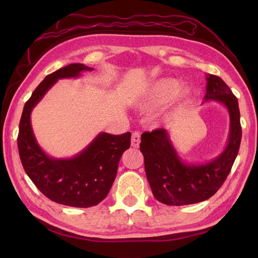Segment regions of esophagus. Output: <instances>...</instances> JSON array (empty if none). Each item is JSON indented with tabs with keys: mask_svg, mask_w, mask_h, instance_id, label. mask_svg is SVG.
Masks as SVG:
<instances>
[{
	"mask_svg": "<svg viewBox=\"0 0 258 258\" xmlns=\"http://www.w3.org/2000/svg\"><path fill=\"white\" fill-rule=\"evenodd\" d=\"M141 142V135L139 132H134L132 134V146L133 147H139Z\"/></svg>",
	"mask_w": 258,
	"mask_h": 258,
	"instance_id": "esophagus-1",
	"label": "esophagus"
}]
</instances>
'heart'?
<instances>
[{
    "instance_id": "heart-1",
    "label": "heart",
    "mask_w": 258,
    "mask_h": 258,
    "mask_svg": "<svg viewBox=\"0 0 258 258\" xmlns=\"http://www.w3.org/2000/svg\"><path fill=\"white\" fill-rule=\"evenodd\" d=\"M175 78H161L146 86L139 100V106L143 111H154L167 104L162 113V119L166 122L178 118L187 107L194 90L189 85H182Z\"/></svg>"
}]
</instances>
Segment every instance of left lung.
<instances>
[{
  "instance_id": "left-lung-1",
  "label": "left lung",
  "mask_w": 258,
  "mask_h": 258,
  "mask_svg": "<svg viewBox=\"0 0 258 258\" xmlns=\"http://www.w3.org/2000/svg\"><path fill=\"white\" fill-rule=\"evenodd\" d=\"M205 102H217L229 115L226 146L208 162L184 161L175 149L169 131L158 128L141 136L147 180L155 199L166 205L180 206L206 201L220 189L235 162L242 140L237 98L221 78L206 75Z\"/></svg>"
}]
</instances>
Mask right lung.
<instances>
[{
    "mask_svg": "<svg viewBox=\"0 0 258 258\" xmlns=\"http://www.w3.org/2000/svg\"><path fill=\"white\" fill-rule=\"evenodd\" d=\"M84 64H70L47 75L25 103L20 120L18 147L27 176L47 199L73 207H91L107 196L123 153L131 146V133L111 135L101 132L78 154L56 158L43 151L32 128L31 113L47 91L62 79L80 78Z\"/></svg>",
    "mask_w": 258,
    "mask_h": 258,
    "instance_id": "add662e5",
    "label": "right lung"
}]
</instances>
